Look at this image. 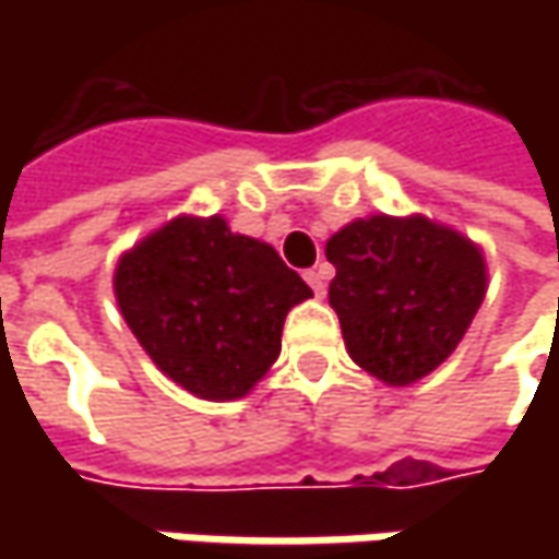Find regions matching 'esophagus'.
Segmentation results:
<instances>
[{
    "label": "esophagus",
    "instance_id": "obj_1",
    "mask_svg": "<svg viewBox=\"0 0 559 559\" xmlns=\"http://www.w3.org/2000/svg\"><path fill=\"white\" fill-rule=\"evenodd\" d=\"M305 280H308V286H311L317 298H323V295H326V270L323 267L308 270V273H305Z\"/></svg>",
    "mask_w": 559,
    "mask_h": 559
}]
</instances>
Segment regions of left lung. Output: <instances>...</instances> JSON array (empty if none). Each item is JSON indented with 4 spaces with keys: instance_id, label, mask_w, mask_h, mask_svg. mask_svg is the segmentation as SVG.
<instances>
[{
    "instance_id": "left-lung-1",
    "label": "left lung",
    "mask_w": 559,
    "mask_h": 559,
    "mask_svg": "<svg viewBox=\"0 0 559 559\" xmlns=\"http://www.w3.org/2000/svg\"><path fill=\"white\" fill-rule=\"evenodd\" d=\"M330 305L357 367L411 385L461 345L485 298V258L451 226L389 217L342 226L326 242Z\"/></svg>"
}]
</instances>
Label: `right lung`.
<instances>
[{
    "label": "right lung",
    "instance_id": "obj_1",
    "mask_svg": "<svg viewBox=\"0 0 559 559\" xmlns=\"http://www.w3.org/2000/svg\"><path fill=\"white\" fill-rule=\"evenodd\" d=\"M115 295L145 355L186 392L236 401L280 357L286 313L311 286L221 214L177 217L120 254Z\"/></svg>",
    "mask_w": 559,
    "mask_h": 559
}]
</instances>
